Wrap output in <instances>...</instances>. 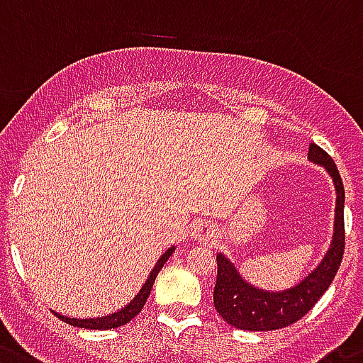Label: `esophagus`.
<instances>
[{"label": "esophagus", "instance_id": "1", "mask_svg": "<svg viewBox=\"0 0 363 363\" xmlns=\"http://www.w3.org/2000/svg\"><path fill=\"white\" fill-rule=\"evenodd\" d=\"M196 236H199V238H203V240H208V238H212V233H210L206 227H201L196 230Z\"/></svg>", "mask_w": 363, "mask_h": 363}]
</instances>
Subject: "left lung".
I'll return each mask as SVG.
<instances>
[{"label": "left lung", "mask_w": 363, "mask_h": 363, "mask_svg": "<svg viewBox=\"0 0 363 363\" xmlns=\"http://www.w3.org/2000/svg\"><path fill=\"white\" fill-rule=\"evenodd\" d=\"M310 162L323 166L332 177L336 188V216H334V234L327 255L319 266L304 277L299 284L284 291L260 290L249 284L240 275V271L225 255H218V279L214 288V306L228 325L240 330H277L291 323L299 321L319 301L336 277L345 249V225H343V205L345 190L340 172L327 151L319 145L310 144Z\"/></svg>", "instance_id": "1"}]
</instances>
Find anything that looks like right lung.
<instances>
[{
    "mask_svg": "<svg viewBox=\"0 0 363 363\" xmlns=\"http://www.w3.org/2000/svg\"><path fill=\"white\" fill-rule=\"evenodd\" d=\"M175 247H169L166 252H164L162 257L158 258V262L155 264L153 271L149 273L147 280L144 282V286L140 288L138 294L135 295V299L130 301L129 304H125L123 308L118 310L114 313H108V315H101V318H90V319H75V318H66L62 313H57L55 315L59 319H62L64 323H68V325H73V327H79V328H92V330H108V328H118V327H123L125 323H129L130 319L136 318L142 308H144L145 301H147L149 294H151V288L155 284V279H157L158 271L162 269V266L167 262V258L172 257Z\"/></svg>",
    "mask_w": 363,
    "mask_h": 363,
    "instance_id": "obj_1",
    "label": "right lung"
}]
</instances>
